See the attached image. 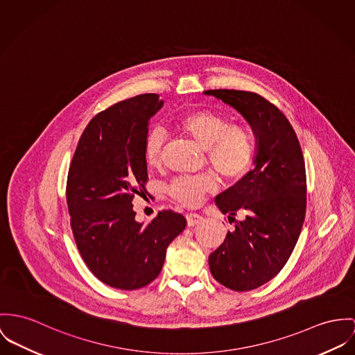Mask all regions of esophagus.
Here are the masks:
<instances>
[{"label":"esophagus","mask_w":355,"mask_h":355,"mask_svg":"<svg viewBox=\"0 0 355 355\" xmlns=\"http://www.w3.org/2000/svg\"><path fill=\"white\" fill-rule=\"evenodd\" d=\"M187 220H188V225H189V227H193V225H196V224L201 223V221H202V218H201L198 214L191 212V214H188V215H187Z\"/></svg>","instance_id":"obj_1"}]
</instances>
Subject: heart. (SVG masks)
Wrapping results in <instances>:
<instances>
[{
	"label": "heart",
	"instance_id": "b5f03b06",
	"mask_svg": "<svg viewBox=\"0 0 355 355\" xmlns=\"http://www.w3.org/2000/svg\"><path fill=\"white\" fill-rule=\"evenodd\" d=\"M174 125L205 151V162L223 182H236L251 168L257 153V137L251 127L231 124L228 117L209 110L187 112L175 120ZM164 140L161 128L148 131L144 137L143 154L148 166L161 162ZM216 187L218 180L214 175L201 174L175 178L168 187V193L175 201L196 207Z\"/></svg>",
	"mask_w": 355,
	"mask_h": 355
}]
</instances>
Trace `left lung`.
<instances>
[{
  "mask_svg": "<svg viewBox=\"0 0 355 355\" xmlns=\"http://www.w3.org/2000/svg\"><path fill=\"white\" fill-rule=\"evenodd\" d=\"M243 114L257 137L255 167L216 197L230 224L209 255L214 278L235 292L266 284L281 272L300 236L306 209L305 164L297 135L269 100L254 92L207 90Z\"/></svg>",
  "mask_w": 355,
  "mask_h": 355,
  "instance_id": "8db88e82",
  "label": "left lung"
}]
</instances>
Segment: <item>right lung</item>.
I'll return each mask as SVG.
<instances>
[{"mask_svg": "<svg viewBox=\"0 0 355 355\" xmlns=\"http://www.w3.org/2000/svg\"><path fill=\"white\" fill-rule=\"evenodd\" d=\"M147 93L113 104L83 130L66 185L76 245L89 270L121 291L148 285L162 270L166 248L187 227L171 209L137 223L135 196L148 181L143 154L150 119L162 108Z\"/></svg>", "mask_w": 355, "mask_h": 355, "instance_id": "obj_1", "label": "right lung"}]
</instances>
